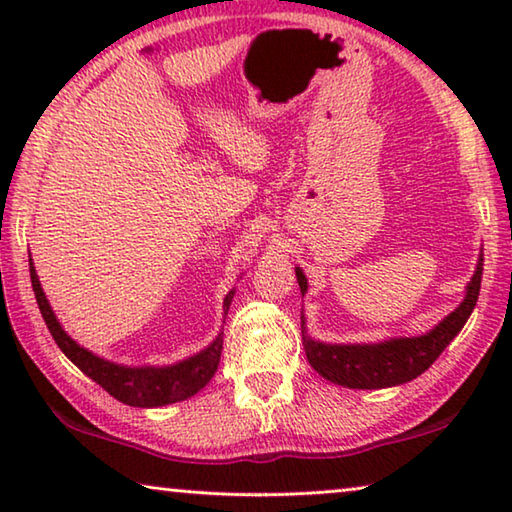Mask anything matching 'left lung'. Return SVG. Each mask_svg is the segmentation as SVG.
Returning <instances> with one entry per match:
<instances>
[{
	"instance_id": "left-lung-1",
	"label": "left lung",
	"mask_w": 512,
	"mask_h": 512,
	"mask_svg": "<svg viewBox=\"0 0 512 512\" xmlns=\"http://www.w3.org/2000/svg\"><path fill=\"white\" fill-rule=\"evenodd\" d=\"M481 273H483V255L476 264L474 277L467 287L465 300L454 309L443 323L436 325L429 334L413 336V339H393L379 345H325L305 339V352L309 366L318 375L348 388H388L397 384H406L420 377L443 350L452 343L454 336L461 332L470 318L472 309L479 300L481 291ZM302 296L307 291V280L302 271H296Z\"/></svg>"
}]
</instances>
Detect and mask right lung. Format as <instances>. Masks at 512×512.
<instances>
[{
  "label": "right lung",
  "mask_w": 512,
  "mask_h": 512,
  "mask_svg": "<svg viewBox=\"0 0 512 512\" xmlns=\"http://www.w3.org/2000/svg\"><path fill=\"white\" fill-rule=\"evenodd\" d=\"M31 268V284L33 293H36L40 314L45 318L51 336L58 343V348L65 352V357L79 366L85 375L97 381V384L108 391L115 400L124 402L128 406H140V409H149V406H164L173 404L180 400H187L194 393L201 391V388L212 379L219 366L221 350H223V339L219 336L210 348L203 350L196 357L187 359L183 363H176L171 368H124L117 366V363L103 361L94 357L92 352L83 350L81 345H76L69 336L63 332V327L58 325V320L51 311L45 293L40 289L38 275L33 264ZM232 300V293L225 298V309H228Z\"/></svg>",
  "instance_id": "1"
}]
</instances>
